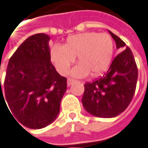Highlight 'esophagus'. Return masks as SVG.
<instances>
[{
	"label": "esophagus",
	"mask_w": 148,
	"mask_h": 148,
	"mask_svg": "<svg viewBox=\"0 0 148 148\" xmlns=\"http://www.w3.org/2000/svg\"><path fill=\"white\" fill-rule=\"evenodd\" d=\"M74 82V80H72V79H70V78H68V81H67V84H68V86H70L71 84H72Z\"/></svg>",
	"instance_id": "esophagus-1"
}]
</instances>
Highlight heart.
I'll return each mask as SVG.
<instances>
[{
	"instance_id": "obj_1",
	"label": "heart",
	"mask_w": 148,
	"mask_h": 148,
	"mask_svg": "<svg viewBox=\"0 0 148 148\" xmlns=\"http://www.w3.org/2000/svg\"><path fill=\"white\" fill-rule=\"evenodd\" d=\"M114 51V43L109 34L86 32L68 37L64 46H51L50 57L61 75L68 73L77 56L80 64L72 69V76L84 77L91 73L97 76L109 68Z\"/></svg>"
}]
</instances>
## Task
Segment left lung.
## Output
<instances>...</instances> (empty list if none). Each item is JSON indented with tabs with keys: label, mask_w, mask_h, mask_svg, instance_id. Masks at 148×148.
Instances as JSON below:
<instances>
[{
	"label": "left lung",
	"mask_w": 148,
	"mask_h": 148,
	"mask_svg": "<svg viewBox=\"0 0 148 148\" xmlns=\"http://www.w3.org/2000/svg\"><path fill=\"white\" fill-rule=\"evenodd\" d=\"M117 49L123 50L114 59L106 73L84 84L82 104L90 114L104 119L114 118L130 103L136 88L138 68L133 53L117 35L108 30Z\"/></svg>",
	"instance_id": "1"
}]
</instances>
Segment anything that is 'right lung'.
Wrapping results in <instances>:
<instances>
[{"mask_svg": "<svg viewBox=\"0 0 148 148\" xmlns=\"http://www.w3.org/2000/svg\"><path fill=\"white\" fill-rule=\"evenodd\" d=\"M50 39L45 34L27 38L10 58L6 69L4 92L10 112L30 129H41L56 120L67 90V79L51 62ZM1 97L4 98L2 89Z\"/></svg>", "mask_w": 148, "mask_h": 148, "instance_id": "right-lung-1", "label": "right lung"}]
</instances>
